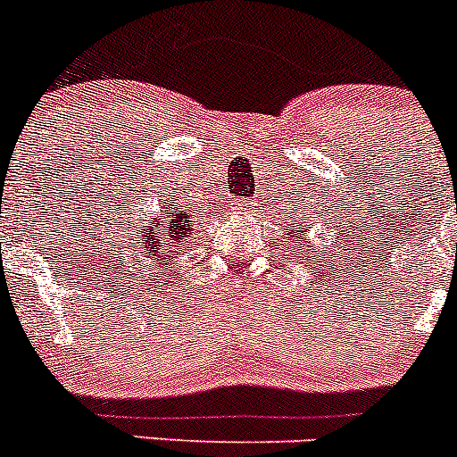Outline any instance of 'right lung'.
Listing matches in <instances>:
<instances>
[{"label": "right lung", "mask_w": 457, "mask_h": 457, "mask_svg": "<svg viewBox=\"0 0 457 457\" xmlns=\"http://www.w3.org/2000/svg\"><path fill=\"white\" fill-rule=\"evenodd\" d=\"M151 217L144 220V224H137L135 231L128 237V247H125L123 263H130L137 272V277H157V274H176V270L183 268L192 258V236L194 224L189 212H185L180 205H164L157 215L148 212ZM130 228V226H128ZM131 261L128 262L127 258ZM130 272V270H128ZM135 277V278H137Z\"/></svg>", "instance_id": "add662e5"}]
</instances>
